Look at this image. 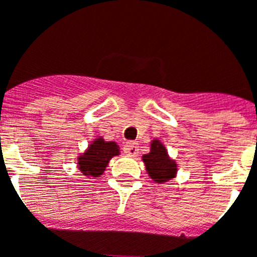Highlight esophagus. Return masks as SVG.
Here are the masks:
<instances>
[{
  "instance_id": "1",
  "label": "esophagus",
  "mask_w": 257,
  "mask_h": 257,
  "mask_svg": "<svg viewBox=\"0 0 257 257\" xmlns=\"http://www.w3.org/2000/svg\"><path fill=\"white\" fill-rule=\"evenodd\" d=\"M123 152L127 156H137L138 152H139V147H138V143H134V142H127L123 147Z\"/></svg>"
}]
</instances>
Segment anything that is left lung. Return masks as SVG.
<instances>
[{
  "label": "left lung",
  "mask_w": 257,
  "mask_h": 257,
  "mask_svg": "<svg viewBox=\"0 0 257 257\" xmlns=\"http://www.w3.org/2000/svg\"><path fill=\"white\" fill-rule=\"evenodd\" d=\"M142 160L146 165L148 176L158 184L175 179L177 175V163L171 159L165 146L159 139L151 142L150 152L143 155Z\"/></svg>",
  "instance_id": "left-lung-1"
}]
</instances>
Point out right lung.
Returning a JSON list of instances; mask_svg holds the SVG:
<instances>
[{
	"label": "right lung",
	"mask_w": 257,
	"mask_h": 257,
	"mask_svg": "<svg viewBox=\"0 0 257 257\" xmlns=\"http://www.w3.org/2000/svg\"><path fill=\"white\" fill-rule=\"evenodd\" d=\"M115 142H106L102 137L93 139L85 152L77 158V167L86 177H99L114 156L120 154Z\"/></svg>",
	"instance_id": "right-lung-1"
}]
</instances>
